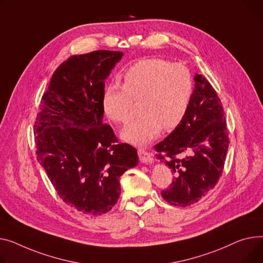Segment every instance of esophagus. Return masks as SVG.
<instances>
[{
    "mask_svg": "<svg viewBox=\"0 0 263 263\" xmlns=\"http://www.w3.org/2000/svg\"><path fill=\"white\" fill-rule=\"evenodd\" d=\"M137 153H138V157L139 160H141L142 163H145V164H148V163H152L153 162V157L151 156V154L149 152H147L145 149H138L137 150Z\"/></svg>",
    "mask_w": 263,
    "mask_h": 263,
    "instance_id": "34e87169",
    "label": "esophagus"
}]
</instances>
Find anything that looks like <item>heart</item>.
<instances>
[{"instance_id": "obj_1", "label": "heart", "mask_w": 263, "mask_h": 263, "mask_svg": "<svg viewBox=\"0 0 263 263\" xmlns=\"http://www.w3.org/2000/svg\"><path fill=\"white\" fill-rule=\"evenodd\" d=\"M122 86L104 87L101 104L106 115L116 124H127L133 114V101H139L143 116L121 132L124 141L146 145L163 128L178 127L184 119L195 91L194 77L183 63L163 58H146L130 65L122 75Z\"/></svg>"}]
</instances>
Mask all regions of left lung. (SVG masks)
<instances>
[{"label": "left lung", "instance_id": "1", "mask_svg": "<svg viewBox=\"0 0 263 263\" xmlns=\"http://www.w3.org/2000/svg\"><path fill=\"white\" fill-rule=\"evenodd\" d=\"M194 96L181 121L154 146L156 157L174 173L162 197L174 206L199 202L218 183L224 169L230 138L222 102L208 80L197 74Z\"/></svg>", "mask_w": 263, "mask_h": 263}]
</instances>
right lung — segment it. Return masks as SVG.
I'll return each mask as SVG.
<instances>
[{
	"instance_id": "1",
	"label": "right lung",
	"mask_w": 263,
	"mask_h": 263,
	"mask_svg": "<svg viewBox=\"0 0 263 263\" xmlns=\"http://www.w3.org/2000/svg\"><path fill=\"white\" fill-rule=\"evenodd\" d=\"M121 51L95 50L61 63L40 101L34 121L37 159L58 196L86 215L111 211L119 179L138 164L136 149L118 143L103 124L104 79Z\"/></svg>"
}]
</instances>
